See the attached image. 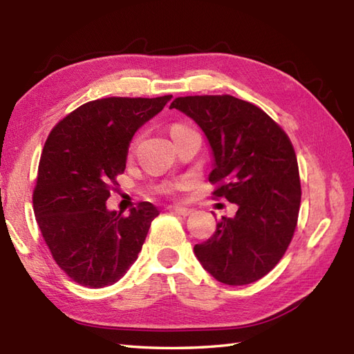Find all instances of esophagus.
Returning <instances> with one entry per match:
<instances>
[{
    "mask_svg": "<svg viewBox=\"0 0 354 354\" xmlns=\"http://www.w3.org/2000/svg\"><path fill=\"white\" fill-rule=\"evenodd\" d=\"M169 209H171V212H175V213L181 214L184 217L190 216L193 213V208H187V207H183V205H170Z\"/></svg>",
    "mask_w": 354,
    "mask_h": 354,
    "instance_id": "esophagus-1",
    "label": "esophagus"
}]
</instances>
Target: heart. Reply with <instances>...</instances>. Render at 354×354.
<instances>
[{
  "label": "heart",
  "instance_id": "b5f03b06",
  "mask_svg": "<svg viewBox=\"0 0 354 354\" xmlns=\"http://www.w3.org/2000/svg\"><path fill=\"white\" fill-rule=\"evenodd\" d=\"M173 129H184V127H183V126H175V127H173ZM173 129H171V131H173ZM165 190L169 192V190H170V187H165Z\"/></svg>",
  "mask_w": 354,
  "mask_h": 354
}]
</instances>
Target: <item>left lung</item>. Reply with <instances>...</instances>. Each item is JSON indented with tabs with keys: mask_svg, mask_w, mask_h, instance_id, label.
I'll return each instance as SVG.
<instances>
[{
	"mask_svg": "<svg viewBox=\"0 0 354 354\" xmlns=\"http://www.w3.org/2000/svg\"><path fill=\"white\" fill-rule=\"evenodd\" d=\"M178 109L196 123L212 149L208 179L214 196L237 204L194 255L208 274L230 286L250 284L272 270L297 227L301 184L295 150L266 112L232 95L178 97Z\"/></svg>",
	"mask_w": 354,
	"mask_h": 354,
	"instance_id": "1",
	"label": "left lung"
}]
</instances>
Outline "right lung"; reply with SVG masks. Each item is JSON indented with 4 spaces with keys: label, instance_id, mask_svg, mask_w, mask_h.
I'll use <instances>...</instances> for the list:
<instances>
[{
    "label": "right lung",
    "instance_id": "right-lung-1",
    "mask_svg": "<svg viewBox=\"0 0 354 354\" xmlns=\"http://www.w3.org/2000/svg\"><path fill=\"white\" fill-rule=\"evenodd\" d=\"M170 99L88 102L59 122L45 141L33 209L53 259L73 281L93 289L111 286L138 259L160 212L140 202L122 216L108 209L106 201L126 169L135 132Z\"/></svg>",
    "mask_w": 354,
    "mask_h": 354
}]
</instances>
